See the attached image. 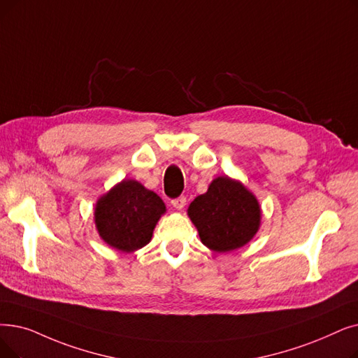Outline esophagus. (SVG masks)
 Listing matches in <instances>:
<instances>
[{
    "label": "esophagus",
    "instance_id": "34e87169",
    "mask_svg": "<svg viewBox=\"0 0 358 358\" xmlns=\"http://www.w3.org/2000/svg\"><path fill=\"white\" fill-rule=\"evenodd\" d=\"M171 203H173V206H174L176 209L181 210V209H184V206H185V197H184V196H180V197H177V199H173V201H171Z\"/></svg>",
    "mask_w": 358,
    "mask_h": 358
}]
</instances>
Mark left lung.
<instances>
[{"label":"left lung","instance_id":"1","mask_svg":"<svg viewBox=\"0 0 358 358\" xmlns=\"http://www.w3.org/2000/svg\"><path fill=\"white\" fill-rule=\"evenodd\" d=\"M199 237L216 253L236 250L250 241L260 227V206L253 193L240 181L217 177L205 194L187 209Z\"/></svg>","mask_w":358,"mask_h":358}]
</instances>
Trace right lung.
<instances>
[{"label": "right lung", "instance_id": "obj_1", "mask_svg": "<svg viewBox=\"0 0 358 358\" xmlns=\"http://www.w3.org/2000/svg\"><path fill=\"white\" fill-rule=\"evenodd\" d=\"M165 210L157 193L136 180H122L96 201L95 225L108 245L130 253L150 241Z\"/></svg>", "mask_w": 358, "mask_h": 358}]
</instances>
